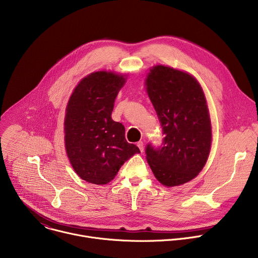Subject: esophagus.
<instances>
[{"mask_svg":"<svg viewBox=\"0 0 258 258\" xmlns=\"http://www.w3.org/2000/svg\"><path fill=\"white\" fill-rule=\"evenodd\" d=\"M137 146L139 147V149H140V151L141 152H144V143L142 142V141H140V142H138V144H137Z\"/></svg>","mask_w":258,"mask_h":258,"instance_id":"obj_1","label":"esophagus"}]
</instances>
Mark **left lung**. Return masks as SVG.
<instances>
[{
  "mask_svg": "<svg viewBox=\"0 0 258 258\" xmlns=\"http://www.w3.org/2000/svg\"><path fill=\"white\" fill-rule=\"evenodd\" d=\"M145 84L164 135L157 148L147 145V161L162 185H182L202 170L211 148L203 90L189 73L163 65L152 67Z\"/></svg>",
  "mask_w": 258,
  "mask_h": 258,
  "instance_id": "1",
  "label": "left lung"
}]
</instances>
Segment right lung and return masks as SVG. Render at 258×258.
<instances>
[{
  "label": "right lung",
  "mask_w": 258,
  "mask_h": 258,
  "mask_svg": "<svg viewBox=\"0 0 258 258\" xmlns=\"http://www.w3.org/2000/svg\"><path fill=\"white\" fill-rule=\"evenodd\" d=\"M125 84L121 75L93 72L76 87L66 107L65 149L78 175L88 182L111 181L138 147L126 142L124 126L111 118L115 98Z\"/></svg>",
  "instance_id": "1"
}]
</instances>
